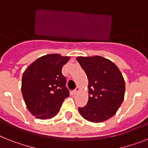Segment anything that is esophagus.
I'll return each instance as SVG.
<instances>
[{
	"instance_id": "34e87169",
	"label": "esophagus",
	"mask_w": 148,
	"mask_h": 148,
	"mask_svg": "<svg viewBox=\"0 0 148 148\" xmlns=\"http://www.w3.org/2000/svg\"><path fill=\"white\" fill-rule=\"evenodd\" d=\"M79 91H80V89H79V87H76V89L74 90V94H77V93L79 92Z\"/></svg>"
}]
</instances>
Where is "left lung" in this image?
Masks as SVG:
<instances>
[{
	"label": "left lung",
	"instance_id": "1",
	"mask_svg": "<svg viewBox=\"0 0 148 148\" xmlns=\"http://www.w3.org/2000/svg\"><path fill=\"white\" fill-rule=\"evenodd\" d=\"M88 78L89 100L78 110L84 119L93 123L108 120L123 101L125 81L116 65L104 57L77 58Z\"/></svg>",
	"mask_w": 148,
	"mask_h": 148
}]
</instances>
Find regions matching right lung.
<instances>
[{"label":"right lung","mask_w":148,"mask_h":148,"mask_svg":"<svg viewBox=\"0 0 148 148\" xmlns=\"http://www.w3.org/2000/svg\"><path fill=\"white\" fill-rule=\"evenodd\" d=\"M70 59L60 54H48L30 64L22 74V93L26 107L36 118L47 120L59 112L69 96L62 68Z\"/></svg>","instance_id":"obj_1"}]
</instances>
